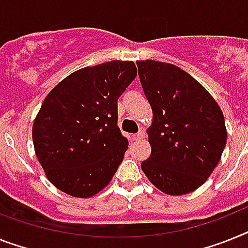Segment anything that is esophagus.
Listing matches in <instances>:
<instances>
[{
    "label": "esophagus",
    "instance_id": "obj_1",
    "mask_svg": "<svg viewBox=\"0 0 248 248\" xmlns=\"http://www.w3.org/2000/svg\"><path fill=\"white\" fill-rule=\"evenodd\" d=\"M144 136H146V130H144V129H143V128H140V129H139V132L137 133L136 136L133 137V138L136 139V140H139V139L144 138Z\"/></svg>",
    "mask_w": 248,
    "mask_h": 248
}]
</instances>
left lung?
I'll use <instances>...</instances> for the list:
<instances>
[{"mask_svg":"<svg viewBox=\"0 0 248 248\" xmlns=\"http://www.w3.org/2000/svg\"><path fill=\"white\" fill-rule=\"evenodd\" d=\"M140 85L152 108L147 129L151 156L143 172L161 191L184 195L205 183L226 147L224 116L212 95L170 63L138 61Z\"/></svg>","mask_w":248,"mask_h":248,"instance_id":"left-lung-1","label":"left lung"}]
</instances>
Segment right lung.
<instances>
[{"label": "right lung", "mask_w": 248, "mask_h": 248, "mask_svg": "<svg viewBox=\"0 0 248 248\" xmlns=\"http://www.w3.org/2000/svg\"><path fill=\"white\" fill-rule=\"evenodd\" d=\"M136 76L133 62L111 61L71 73L49 92L32 124V142L57 189L90 198L111 181L128 149L118 99Z\"/></svg>", "instance_id": "obj_1"}]
</instances>
